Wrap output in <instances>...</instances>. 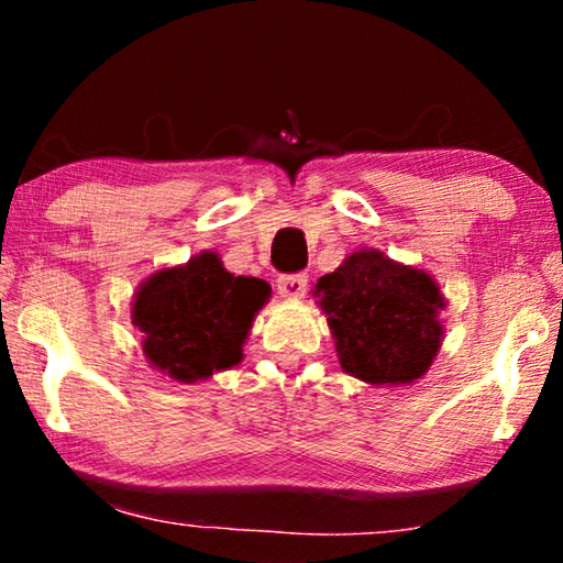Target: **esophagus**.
Listing matches in <instances>:
<instances>
[{"label":"esophagus","mask_w":563,"mask_h":563,"mask_svg":"<svg viewBox=\"0 0 563 563\" xmlns=\"http://www.w3.org/2000/svg\"><path fill=\"white\" fill-rule=\"evenodd\" d=\"M278 292L288 300H300L308 292V275L295 273V275H280L278 278Z\"/></svg>","instance_id":"esophagus-1"}]
</instances>
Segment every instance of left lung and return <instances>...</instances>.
Returning <instances> with one entry per match:
<instances>
[{
	"instance_id": "8db88e82",
	"label": "left lung",
	"mask_w": 563,
	"mask_h": 563,
	"mask_svg": "<svg viewBox=\"0 0 563 563\" xmlns=\"http://www.w3.org/2000/svg\"><path fill=\"white\" fill-rule=\"evenodd\" d=\"M312 295L325 312L342 373L367 385H412L442 347L446 300L430 273L360 247L322 275Z\"/></svg>"
}]
</instances>
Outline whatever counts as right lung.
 <instances>
[{
    "mask_svg": "<svg viewBox=\"0 0 563 563\" xmlns=\"http://www.w3.org/2000/svg\"><path fill=\"white\" fill-rule=\"evenodd\" d=\"M268 298V283L228 273L218 253L203 251L151 273L133 295L131 322L144 332L148 365L194 385L241 365L247 332Z\"/></svg>",
    "mask_w": 563,
    "mask_h": 563,
    "instance_id": "obj_1",
    "label": "right lung"
}]
</instances>
